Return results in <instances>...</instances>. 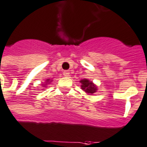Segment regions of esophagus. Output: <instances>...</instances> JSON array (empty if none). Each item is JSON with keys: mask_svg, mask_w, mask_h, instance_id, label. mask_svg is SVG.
Segmentation results:
<instances>
[{"mask_svg": "<svg viewBox=\"0 0 147 147\" xmlns=\"http://www.w3.org/2000/svg\"><path fill=\"white\" fill-rule=\"evenodd\" d=\"M63 75L64 76H66V77H67V76H69L70 71H63Z\"/></svg>", "mask_w": 147, "mask_h": 147, "instance_id": "obj_1", "label": "esophagus"}]
</instances>
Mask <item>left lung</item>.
Wrapping results in <instances>:
<instances>
[{
    "mask_svg": "<svg viewBox=\"0 0 147 147\" xmlns=\"http://www.w3.org/2000/svg\"><path fill=\"white\" fill-rule=\"evenodd\" d=\"M80 82L81 83V88L88 94H92L97 90L96 86L88 79H83Z\"/></svg>",
    "mask_w": 147,
    "mask_h": 147,
    "instance_id": "8db88e82",
    "label": "left lung"
}]
</instances>
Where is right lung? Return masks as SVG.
<instances>
[{
  "mask_svg": "<svg viewBox=\"0 0 147 147\" xmlns=\"http://www.w3.org/2000/svg\"><path fill=\"white\" fill-rule=\"evenodd\" d=\"M46 83H47V84H48V83H47V82H51V81H50V80H49V79H47V80H46ZM46 85H47V84H46Z\"/></svg>",
  "mask_w": 147,
  "mask_h": 147,
  "instance_id": "1",
  "label": "right lung"
}]
</instances>
